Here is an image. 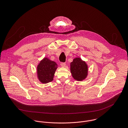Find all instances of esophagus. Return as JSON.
Here are the masks:
<instances>
[{
  "instance_id": "obj_1",
  "label": "esophagus",
  "mask_w": 128,
  "mask_h": 128,
  "mask_svg": "<svg viewBox=\"0 0 128 128\" xmlns=\"http://www.w3.org/2000/svg\"><path fill=\"white\" fill-rule=\"evenodd\" d=\"M60 66L62 68H64L66 66V63L64 62H61L60 63Z\"/></svg>"
}]
</instances>
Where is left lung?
<instances>
[{"label": "left lung", "instance_id": "left-lung-1", "mask_svg": "<svg viewBox=\"0 0 128 128\" xmlns=\"http://www.w3.org/2000/svg\"><path fill=\"white\" fill-rule=\"evenodd\" d=\"M70 70L73 78L79 81L85 79L88 75V66L85 61L76 57L70 64Z\"/></svg>", "mask_w": 128, "mask_h": 128}]
</instances>
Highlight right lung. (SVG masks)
<instances>
[{
  "label": "right lung",
  "instance_id": "1",
  "mask_svg": "<svg viewBox=\"0 0 128 128\" xmlns=\"http://www.w3.org/2000/svg\"><path fill=\"white\" fill-rule=\"evenodd\" d=\"M57 68L58 64L55 62L50 60L48 58H44L37 66L38 79L43 84L52 81Z\"/></svg>",
  "mask_w": 128,
  "mask_h": 128
}]
</instances>
